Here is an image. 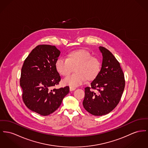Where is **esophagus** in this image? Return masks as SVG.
Here are the masks:
<instances>
[{"mask_svg":"<svg viewBox=\"0 0 148 148\" xmlns=\"http://www.w3.org/2000/svg\"><path fill=\"white\" fill-rule=\"evenodd\" d=\"M76 89V88H75V87H72V86H70L69 87V90H70V91H73V90H75Z\"/></svg>","mask_w":148,"mask_h":148,"instance_id":"34e87169","label":"esophagus"}]
</instances>
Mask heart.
<instances>
[{
	"instance_id": "heart-1",
	"label": "heart",
	"mask_w": 148,
	"mask_h": 148,
	"mask_svg": "<svg viewBox=\"0 0 148 148\" xmlns=\"http://www.w3.org/2000/svg\"><path fill=\"white\" fill-rule=\"evenodd\" d=\"M57 71L61 76L67 77L75 69V73L63 79V83L77 87L86 80L95 79L100 71L101 63L98 58L92 56L88 50L84 49L69 52L65 59L58 58L55 63Z\"/></svg>"
}]
</instances>
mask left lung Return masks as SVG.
<instances>
[{"instance_id":"8db88e82","label":"left lung","mask_w":148,"mask_h":148,"mask_svg":"<svg viewBox=\"0 0 148 148\" xmlns=\"http://www.w3.org/2000/svg\"><path fill=\"white\" fill-rule=\"evenodd\" d=\"M99 48L103 56L101 68L91 86L85 88L82 103L84 108L96 116L106 115L115 108L125 86L124 74L118 60L107 49Z\"/></svg>"}]
</instances>
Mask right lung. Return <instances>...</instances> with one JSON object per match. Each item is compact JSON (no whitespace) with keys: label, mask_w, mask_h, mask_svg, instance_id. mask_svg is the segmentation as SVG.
<instances>
[{"label":"right lung","mask_w":148,"mask_h":148,"mask_svg":"<svg viewBox=\"0 0 148 148\" xmlns=\"http://www.w3.org/2000/svg\"><path fill=\"white\" fill-rule=\"evenodd\" d=\"M60 53L55 46L38 45L25 60L21 69L23 101L28 108L41 116L55 112L69 92L68 86L54 88L60 81L55 67Z\"/></svg>","instance_id":"1"}]
</instances>
